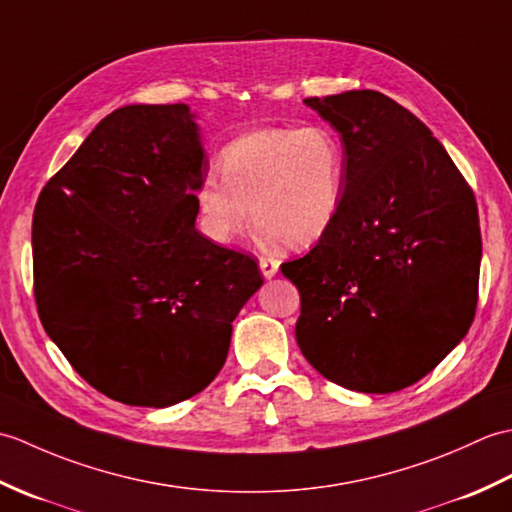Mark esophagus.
I'll use <instances>...</instances> for the list:
<instances>
[{
    "label": "esophagus",
    "instance_id": "34e87169",
    "mask_svg": "<svg viewBox=\"0 0 512 512\" xmlns=\"http://www.w3.org/2000/svg\"><path fill=\"white\" fill-rule=\"evenodd\" d=\"M259 270H262V275L266 279H273L279 270V262L275 257H262L259 259Z\"/></svg>",
    "mask_w": 512,
    "mask_h": 512
}]
</instances>
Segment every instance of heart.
<instances>
[{
  "instance_id": "heart-1",
  "label": "heart",
  "mask_w": 512,
  "mask_h": 512,
  "mask_svg": "<svg viewBox=\"0 0 512 512\" xmlns=\"http://www.w3.org/2000/svg\"><path fill=\"white\" fill-rule=\"evenodd\" d=\"M220 176L195 187L200 231L226 244L253 222L286 248H308L332 231L345 193V151L330 127H264L220 156Z\"/></svg>"
}]
</instances>
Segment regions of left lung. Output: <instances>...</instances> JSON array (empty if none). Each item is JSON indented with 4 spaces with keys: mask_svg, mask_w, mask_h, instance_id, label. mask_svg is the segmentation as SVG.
Listing matches in <instances>:
<instances>
[{
    "mask_svg": "<svg viewBox=\"0 0 512 512\" xmlns=\"http://www.w3.org/2000/svg\"><path fill=\"white\" fill-rule=\"evenodd\" d=\"M341 136L345 193L332 231L281 264L297 286V343L332 383L391 394L469 332L480 284L475 195L447 149L389 96L303 101Z\"/></svg>",
    "mask_w": 512,
    "mask_h": 512,
    "instance_id": "left-lung-1",
    "label": "left lung"
}]
</instances>
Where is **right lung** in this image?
Listing matches in <instances>:
<instances>
[{
    "label": "right lung",
    "instance_id": "right-lung-1",
    "mask_svg": "<svg viewBox=\"0 0 512 512\" xmlns=\"http://www.w3.org/2000/svg\"><path fill=\"white\" fill-rule=\"evenodd\" d=\"M189 105H127L43 187L32 220L43 330L107 398L169 407L220 374L264 284L253 257L195 228L209 160Z\"/></svg>",
    "mask_w": 512,
    "mask_h": 512
}]
</instances>
